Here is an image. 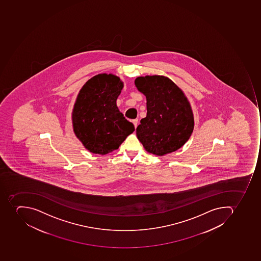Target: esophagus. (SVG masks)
I'll return each instance as SVG.
<instances>
[{"label":"esophagus","mask_w":261,"mask_h":261,"mask_svg":"<svg viewBox=\"0 0 261 261\" xmlns=\"http://www.w3.org/2000/svg\"><path fill=\"white\" fill-rule=\"evenodd\" d=\"M132 122H133L134 125H135V128L136 129L138 125V119L132 120Z\"/></svg>","instance_id":"obj_1"}]
</instances>
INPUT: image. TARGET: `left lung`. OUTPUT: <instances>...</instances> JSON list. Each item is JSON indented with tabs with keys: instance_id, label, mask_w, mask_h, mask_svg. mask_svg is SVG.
Listing matches in <instances>:
<instances>
[{
	"instance_id": "left-lung-1",
	"label": "left lung",
	"mask_w": 261,
	"mask_h": 261,
	"mask_svg": "<svg viewBox=\"0 0 261 261\" xmlns=\"http://www.w3.org/2000/svg\"><path fill=\"white\" fill-rule=\"evenodd\" d=\"M135 85L147 99V116L136 129L144 149L160 156L179 149L194 128L191 105L184 91L161 75L139 76Z\"/></svg>"
}]
</instances>
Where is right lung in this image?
Returning a JSON list of instances; mask_svg holds the SVG:
<instances>
[{
	"label": "right lung",
	"mask_w": 261,
	"mask_h": 261,
	"mask_svg": "<svg viewBox=\"0 0 261 261\" xmlns=\"http://www.w3.org/2000/svg\"><path fill=\"white\" fill-rule=\"evenodd\" d=\"M124 87L120 77L100 73L85 83L72 113L75 136L89 152L105 155L119 148L135 126L117 106Z\"/></svg>",
	"instance_id": "obj_1"
}]
</instances>
